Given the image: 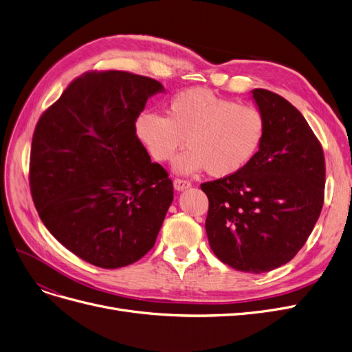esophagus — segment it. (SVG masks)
<instances>
[{"mask_svg": "<svg viewBox=\"0 0 352 352\" xmlns=\"http://www.w3.org/2000/svg\"><path fill=\"white\" fill-rule=\"evenodd\" d=\"M173 186H175L176 190H185V189L190 188L192 184H190L189 180H186V179H175L173 180Z\"/></svg>", "mask_w": 352, "mask_h": 352, "instance_id": "1", "label": "esophagus"}]
</instances>
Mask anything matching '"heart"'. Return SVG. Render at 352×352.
I'll list each match as a JSON object with an SVG mask.
<instances>
[{"mask_svg":"<svg viewBox=\"0 0 352 352\" xmlns=\"http://www.w3.org/2000/svg\"><path fill=\"white\" fill-rule=\"evenodd\" d=\"M134 130L138 142L160 163L172 160L186 144L188 150L175 162L179 173L206 170L214 177H230L254 160L267 122L256 105L190 88L168 101L166 117L153 111L142 112Z\"/></svg>","mask_w":352,"mask_h":352,"instance_id":"heart-1","label":"heart"}]
</instances>
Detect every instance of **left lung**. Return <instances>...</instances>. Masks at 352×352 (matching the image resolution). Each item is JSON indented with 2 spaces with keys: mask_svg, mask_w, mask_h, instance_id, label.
<instances>
[{
  "mask_svg": "<svg viewBox=\"0 0 352 352\" xmlns=\"http://www.w3.org/2000/svg\"><path fill=\"white\" fill-rule=\"evenodd\" d=\"M251 94L267 122L260 151L240 173L201 189L214 254L235 270L260 274L289 263L311 235L325 196V156L287 100L260 88Z\"/></svg>",
  "mask_w": 352,
  "mask_h": 352,
  "instance_id": "1",
  "label": "left lung"
}]
</instances>
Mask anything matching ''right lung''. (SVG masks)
Instances as JSON below:
<instances>
[{"mask_svg": "<svg viewBox=\"0 0 352 352\" xmlns=\"http://www.w3.org/2000/svg\"><path fill=\"white\" fill-rule=\"evenodd\" d=\"M156 79L91 70L69 83L37 121L30 190L40 219L70 252L120 269L156 243L173 184L134 130Z\"/></svg>", "mask_w": 352, "mask_h": 352, "instance_id": "right-lung-1", "label": "right lung"}]
</instances>
